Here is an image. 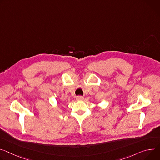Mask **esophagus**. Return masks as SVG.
<instances>
[{
	"mask_svg": "<svg viewBox=\"0 0 160 160\" xmlns=\"http://www.w3.org/2000/svg\"><path fill=\"white\" fill-rule=\"evenodd\" d=\"M76 99H77V101H82V100L83 99V96H77Z\"/></svg>",
	"mask_w": 160,
	"mask_h": 160,
	"instance_id": "34e87169",
	"label": "esophagus"
}]
</instances>
